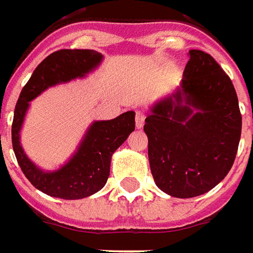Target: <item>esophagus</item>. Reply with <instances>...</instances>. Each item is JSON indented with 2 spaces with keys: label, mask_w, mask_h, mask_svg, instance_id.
I'll return each instance as SVG.
<instances>
[{
  "label": "esophagus",
  "mask_w": 253,
  "mask_h": 253,
  "mask_svg": "<svg viewBox=\"0 0 253 253\" xmlns=\"http://www.w3.org/2000/svg\"><path fill=\"white\" fill-rule=\"evenodd\" d=\"M145 120V114L143 110H136V126L137 128H143Z\"/></svg>",
  "instance_id": "esophagus-1"
}]
</instances>
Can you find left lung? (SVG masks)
Segmentation results:
<instances>
[{
    "label": "left lung",
    "instance_id": "1",
    "mask_svg": "<svg viewBox=\"0 0 253 253\" xmlns=\"http://www.w3.org/2000/svg\"><path fill=\"white\" fill-rule=\"evenodd\" d=\"M180 87L147 116L148 159L156 186L176 198L205 194L233 166L241 136L239 99L213 56L190 49Z\"/></svg>",
    "mask_w": 253,
    "mask_h": 253
}]
</instances>
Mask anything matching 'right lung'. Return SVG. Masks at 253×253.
I'll return each instance as SVG.
<instances>
[{"label": "right lung", "instance_id": "1", "mask_svg": "<svg viewBox=\"0 0 253 253\" xmlns=\"http://www.w3.org/2000/svg\"><path fill=\"white\" fill-rule=\"evenodd\" d=\"M101 60L102 55L94 49L55 51L39 64L20 93L12 124L13 151L24 175L44 194L63 200H81L99 191L109 178L112 155L134 130L132 110L113 120L95 121L87 129L73 158L52 172L36 167L24 154L20 130L29 102L45 88L82 78L93 71Z\"/></svg>", "mask_w": 253, "mask_h": 253}]
</instances>
